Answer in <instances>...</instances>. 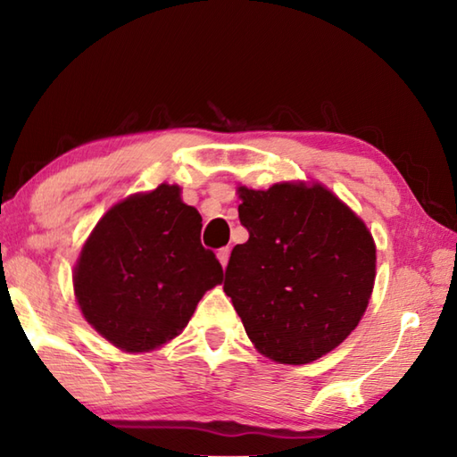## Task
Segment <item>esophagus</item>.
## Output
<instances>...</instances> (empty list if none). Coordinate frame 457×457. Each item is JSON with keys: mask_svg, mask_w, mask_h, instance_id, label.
<instances>
[{"mask_svg": "<svg viewBox=\"0 0 457 457\" xmlns=\"http://www.w3.org/2000/svg\"><path fill=\"white\" fill-rule=\"evenodd\" d=\"M218 259H220L221 267H226V265H228V262H229V249H228V247H221V249H218Z\"/></svg>", "mask_w": 457, "mask_h": 457, "instance_id": "34e87169", "label": "esophagus"}]
</instances>
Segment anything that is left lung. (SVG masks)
Listing matches in <instances>:
<instances>
[{"label":"left lung","instance_id":"8db88e82","mask_svg":"<svg viewBox=\"0 0 457 457\" xmlns=\"http://www.w3.org/2000/svg\"><path fill=\"white\" fill-rule=\"evenodd\" d=\"M249 239L231 252L223 291L267 359L307 364L353 333L369 307L377 245L323 184L239 186Z\"/></svg>","mask_w":457,"mask_h":457}]
</instances>
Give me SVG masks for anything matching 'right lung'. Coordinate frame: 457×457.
<instances>
[{"label":"right lung","instance_id":"add662e5","mask_svg":"<svg viewBox=\"0 0 457 457\" xmlns=\"http://www.w3.org/2000/svg\"><path fill=\"white\" fill-rule=\"evenodd\" d=\"M202 216L180 187L134 194L98 220L73 273L87 323L127 353H148L178 337L204 293L223 281L200 241Z\"/></svg>","mask_w":457,"mask_h":457}]
</instances>
